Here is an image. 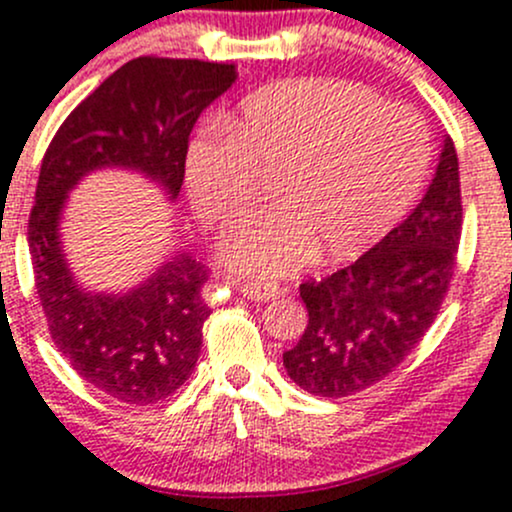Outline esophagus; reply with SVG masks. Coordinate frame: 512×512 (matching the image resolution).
I'll list each match as a JSON object with an SVG mask.
<instances>
[{"instance_id": "obj_1", "label": "esophagus", "mask_w": 512, "mask_h": 512, "mask_svg": "<svg viewBox=\"0 0 512 512\" xmlns=\"http://www.w3.org/2000/svg\"><path fill=\"white\" fill-rule=\"evenodd\" d=\"M233 284L242 297H247L252 301H270V299H277L279 294H282V289L272 282H257V279L255 282H250V279H247V282H233Z\"/></svg>"}]
</instances>
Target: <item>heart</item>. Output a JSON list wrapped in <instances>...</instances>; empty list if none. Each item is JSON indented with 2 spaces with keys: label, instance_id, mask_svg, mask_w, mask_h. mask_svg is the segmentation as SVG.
Here are the masks:
<instances>
[{
  "label": "heart",
  "instance_id": "b5f03b06",
  "mask_svg": "<svg viewBox=\"0 0 512 512\" xmlns=\"http://www.w3.org/2000/svg\"><path fill=\"white\" fill-rule=\"evenodd\" d=\"M220 129L193 139L186 154L188 198L203 223H233L257 179L277 174V208L225 235V257L245 274L292 272L314 250L336 260L380 238L412 203L432 152L412 107L331 78L260 90Z\"/></svg>",
  "mask_w": 512,
  "mask_h": 512
}]
</instances>
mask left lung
<instances>
[{"label":"left lung","mask_w":512,"mask_h":512,"mask_svg":"<svg viewBox=\"0 0 512 512\" xmlns=\"http://www.w3.org/2000/svg\"><path fill=\"white\" fill-rule=\"evenodd\" d=\"M461 215L459 159L446 137L419 206L348 267L299 284L309 324L284 353V368L301 390L355 395L412 353L449 292Z\"/></svg>","instance_id":"8db88e82"}]
</instances>
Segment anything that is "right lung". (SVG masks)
<instances>
[{"mask_svg":"<svg viewBox=\"0 0 512 512\" xmlns=\"http://www.w3.org/2000/svg\"><path fill=\"white\" fill-rule=\"evenodd\" d=\"M235 78L233 63L139 56L75 107L43 154L29 252L48 331L80 378L127 405L164 400L196 368L211 316L208 270L181 252L125 294L85 292L61 250L63 206L85 174L105 166L139 171L174 201L188 134Z\"/></svg>","mask_w":512,"mask_h":512,"instance_id":"obj_1","label":"right lung"}]
</instances>
